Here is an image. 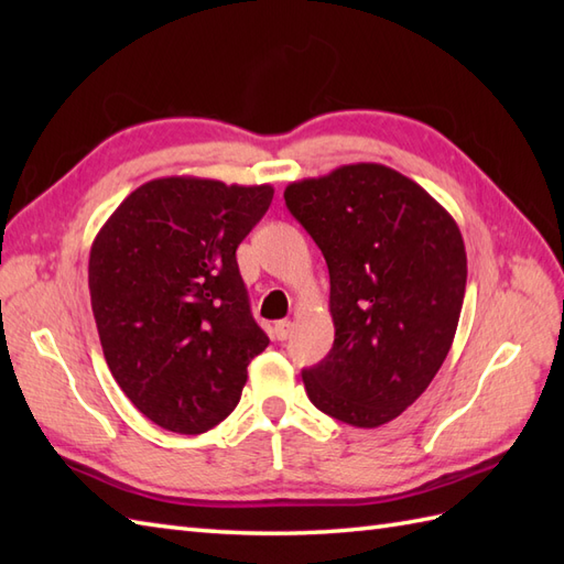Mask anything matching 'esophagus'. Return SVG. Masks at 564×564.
<instances>
[{"instance_id":"esophagus-1","label":"esophagus","mask_w":564,"mask_h":564,"mask_svg":"<svg viewBox=\"0 0 564 564\" xmlns=\"http://www.w3.org/2000/svg\"><path fill=\"white\" fill-rule=\"evenodd\" d=\"M291 329H293V325L289 319H281V322H275L273 325V329H271V334H273V339L275 341H285L291 337Z\"/></svg>"}]
</instances>
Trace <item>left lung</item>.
<instances>
[{"instance_id":"obj_1","label":"left lung","mask_w":564,"mask_h":564,"mask_svg":"<svg viewBox=\"0 0 564 564\" xmlns=\"http://www.w3.org/2000/svg\"><path fill=\"white\" fill-rule=\"evenodd\" d=\"M283 198L329 269L334 344L303 368L307 398L344 424H386L448 356L467 281L458 225L422 186L382 164L305 178Z\"/></svg>"}]
</instances>
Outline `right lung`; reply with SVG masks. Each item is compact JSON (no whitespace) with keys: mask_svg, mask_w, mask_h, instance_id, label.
<instances>
[{"mask_svg":"<svg viewBox=\"0 0 564 564\" xmlns=\"http://www.w3.org/2000/svg\"><path fill=\"white\" fill-rule=\"evenodd\" d=\"M271 198V186L154 178L94 239L89 293L104 358L126 398L166 431L194 436L220 424L269 346L235 254Z\"/></svg>","mask_w":564,"mask_h":564,"instance_id":"add662e5","label":"right lung"}]
</instances>
